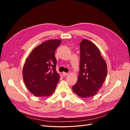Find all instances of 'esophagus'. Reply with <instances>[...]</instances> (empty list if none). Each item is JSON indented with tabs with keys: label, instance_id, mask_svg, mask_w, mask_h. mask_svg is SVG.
<instances>
[{
	"label": "esophagus",
	"instance_id": "obj_1",
	"mask_svg": "<svg viewBox=\"0 0 130 130\" xmlns=\"http://www.w3.org/2000/svg\"><path fill=\"white\" fill-rule=\"evenodd\" d=\"M69 74L68 73H65V72H63V73H62V75L63 76H67V75H68Z\"/></svg>",
	"mask_w": 130,
	"mask_h": 130
}]
</instances>
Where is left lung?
I'll use <instances>...</instances> for the list:
<instances>
[{"label": "left lung", "instance_id": "left-lung-1", "mask_svg": "<svg viewBox=\"0 0 130 130\" xmlns=\"http://www.w3.org/2000/svg\"><path fill=\"white\" fill-rule=\"evenodd\" d=\"M80 46L79 75L73 90L80 98H88L96 95L101 88L107 76V67L99 49L92 42L83 39Z\"/></svg>", "mask_w": 130, "mask_h": 130}]
</instances>
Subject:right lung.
<instances>
[{
	"instance_id": "right-lung-1",
	"label": "right lung",
	"mask_w": 130,
	"mask_h": 130,
	"mask_svg": "<svg viewBox=\"0 0 130 130\" xmlns=\"http://www.w3.org/2000/svg\"><path fill=\"white\" fill-rule=\"evenodd\" d=\"M61 43L60 40L43 42L30 54L23 69L25 85L34 95L49 96L54 92L60 80L56 70L55 52Z\"/></svg>"
}]
</instances>
